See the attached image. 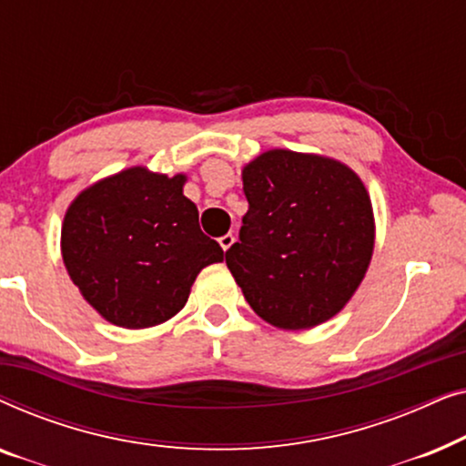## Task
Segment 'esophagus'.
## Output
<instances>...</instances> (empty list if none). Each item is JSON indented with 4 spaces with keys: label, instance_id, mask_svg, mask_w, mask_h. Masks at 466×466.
Masks as SVG:
<instances>
[{
    "label": "esophagus",
    "instance_id": "esophagus-1",
    "mask_svg": "<svg viewBox=\"0 0 466 466\" xmlns=\"http://www.w3.org/2000/svg\"><path fill=\"white\" fill-rule=\"evenodd\" d=\"M220 241V246H222V250H228V248H231L233 244H235V235L233 233H227V235H222V238L218 239Z\"/></svg>",
    "mask_w": 466,
    "mask_h": 466
}]
</instances>
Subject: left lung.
I'll use <instances>...</instances> for the list:
<instances>
[{
    "label": "left lung",
    "mask_w": 466,
    "mask_h": 466,
    "mask_svg": "<svg viewBox=\"0 0 466 466\" xmlns=\"http://www.w3.org/2000/svg\"><path fill=\"white\" fill-rule=\"evenodd\" d=\"M248 212L227 267L246 301L284 330L314 329L346 308L375 246L371 197L346 163L267 150L241 169Z\"/></svg>",
    "instance_id": "obj_1"
}]
</instances>
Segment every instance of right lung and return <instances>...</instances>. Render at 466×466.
Returning <instances> with one entry per match:
<instances>
[{
    "mask_svg": "<svg viewBox=\"0 0 466 466\" xmlns=\"http://www.w3.org/2000/svg\"><path fill=\"white\" fill-rule=\"evenodd\" d=\"M174 177L129 167L91 184L69 203L61 254L85 301L110 324L150 329L188 301L203 267L225 252L203 235L199 212Z\"/></svg>",
    "mask_w": 466,
    "mask_h": 466,
    "instance_id": "1",
    "label": "right lung"
}]
</instances>
